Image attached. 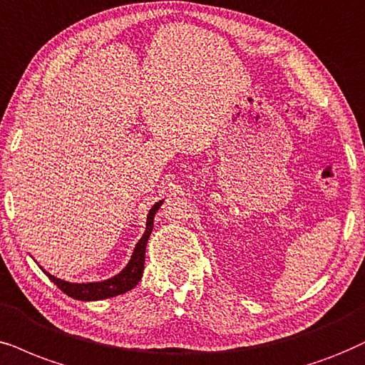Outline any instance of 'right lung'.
I'll return each instance as SVG.
<instances>
[{"label":"right lung","mask_w":365,"mask_h":365,"mask_svg":"<svg viewBox=\"0 0 365 365\" xmlns=\"http://www.w3.org/2000/svg\"><path fill=\"white\" fill-rule=\"evenodd\" d=\"M163 204V200L156 202V204L151 207L148 220H146V230L143 234V237L138 241L135 252H133L131 259H129L128 266L124 267L121 273L114 276V278L99 281V283H67V281L55 278V276L48 274L47 271H43L45 274L48 276L50 281L58 286L63 293L68 294V297L82 299V302H94V299H104V298H113L118 297V294H123L133 289L135 286L140 283L143 276V262H145V251H146V242H148L151 230H153V219L156 210L160 209V205Z\"/></svg>","instance_id":"right-lung-1"}]
</instances>
